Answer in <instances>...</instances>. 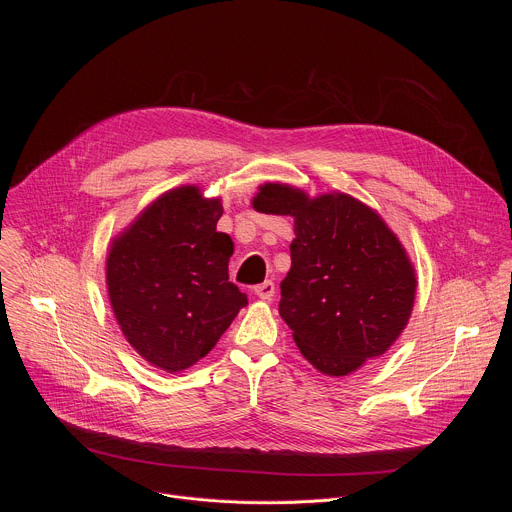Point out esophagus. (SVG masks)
<instances>
[{"mask_svg": "<svg viewBox=\"0 0 512 512\" xmlns=\"http://www.w3.org/2000/svg\"><path fill=\"white\" fill-rule=\"evenodd\" d=\"M255 296L257 298H261V300H265V302H271L273 300V296H275V283L273 281H263V283H259V285H255Z\"/></svg>", "mask_w": 512, "mask_h": 512, "instance_id": "esophagus-1", "label": "esophagus"}]
</instances>
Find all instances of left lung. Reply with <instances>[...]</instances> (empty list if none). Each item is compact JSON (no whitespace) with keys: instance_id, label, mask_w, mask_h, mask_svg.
I'll use <instances>...</instances> for the list:
<instances>
[{"instance_id":"left-lung-1","label":"left lung","mask_w":512,"mask_h":512,"mask_svg":"<svg viewBox=\"0 0 512 512\" xmlns=\"http://www.w3.org/2000/svg\"><path fill=\"white\" fill-rule=\"evenodd\" d=\"M253 206L296 218L279 314L300 352L330 377L385 354L407 326L417 281L383 218L348 194L310 200L283 184L261 186Z\"/></svg>"}]
</instances>
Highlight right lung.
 Segmentation results:
<instances>
[{
  "label": "right lung",
  "instance_id": "1",
  "mask_svg": "<svg viewBox=\"0 0 512 512\" xmlns=\"http://www.w3.org/2000/svg\"><path fill=\"white\" fill-rule=\"evenodd\" d=\"M221 214V200L182 186L145 208L109 251L115 318L129 344L166 373L206 356L247 306L229 281L233 241L216 231Z\"/></svg>",
  "mask_w": 512,
  "mask_h": 512
}]
</instances>
